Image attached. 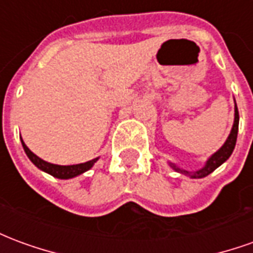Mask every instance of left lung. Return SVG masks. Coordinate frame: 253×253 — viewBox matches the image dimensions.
I'll return each instance as SVG.
<instances>
[{"mask_svg":"<svg viewBox=\"0 0 253 253\" xmlns=\"http://www.w3.org/2000/svg\"><path fill=\"white\" fill-rule=\"evenodd\" d=\"M239 110H237V105L234 107V123L233 127H232V131L229 134L228 139H226V142L223 143V146L219 150H218L217 153H214L210 157V159L207 160L206 165L202 168V169L196 170V172H188V170H183L180 168H177L176 165L170 164V167L176 169L177 172H180L183 175L191 176V177H205V176L210 175L212 170H215L221 164H223L226 160L230 157V154L233 153V149L236 146V141H237V132H239Z\"/></svg>","mask_w":253,"mask_h":253,"instance_id":"left-lung-1","label":"left lung"}]
</instances>
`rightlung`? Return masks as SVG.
Masks as SVG:
<instances>
[{
  "mask_svg": "<svg viewBox=\"0 0 253 253\" xmlns=\"http://www.w3.org/2000/svg\"><path fill=\"white\" fill-rule=\"evenodd\" d=\"M21 143H23V148H24V152L28 156V159L34 163V164L39 168V169L44 170L47 173H50L54 177H58V179H72L74 176H78L86 172L88 169H90L93 164L97 161V159L90 160L88 163H84V164H77V165H55V164H50L47 163L44 160L39 159L36 154H34L31 152L30 149L27 148V145L23 142L21 139Z\"/></svg>",
  "mask_w": 253,
  "mask_h": 253,
  "instance_id": "add662e5",
  "label": "right lung"
}]
</instances>
